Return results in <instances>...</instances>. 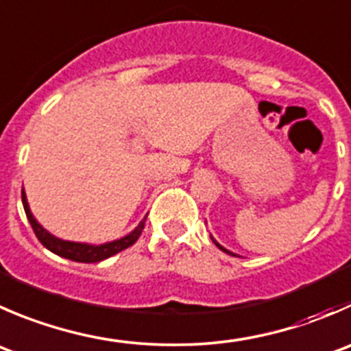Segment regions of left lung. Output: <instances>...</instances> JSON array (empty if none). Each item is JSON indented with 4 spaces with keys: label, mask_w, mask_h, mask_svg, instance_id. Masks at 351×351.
Wrapping results in <instances>:
<instances>
[{
    "label": "left lung",
    "mask_w": 351,
    "mask_h": 351,
    "mask_svg": "<svg viewBox=\"0 0 351 351\" xmlns=\"http://www.w3.org/2000/svg\"><path fill=\"white\" fill-rule=\"evenodd\" d=\"M213 241H214V243H216V247H217V248H221V250H223V252H226V254H230V255H234V254H233V252H230V250H226V248H224V247H221V245H219V243H217V241H216V240H213Z\"/></svg>",
    "instance_id": "1"
}]
</instances>
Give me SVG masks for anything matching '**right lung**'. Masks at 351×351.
<instances>
[{
	"mask_svg": "<svg viewBox=\"0 0 351 351\" xmlns=\"http://www.w3.org/2000/svg\"><path fill=\"white\" fill-rule=\"evenodd\" d=\"M22 204H23V209H25L27 219H29L37 240H39L47 250L60 255V257L70 258V261H75V262H87V264H89V262H101L104 261V258L111 257V255L118 254V252L125 250V248L132 247V245H134L135 241L138 240V237L142 234V230H144L145 226V219H147V216H145L132 233H128L127 237L120 238V240H114V241H110V243H103V245H87V243H77V241L61 240V238H56L54 234H51L49 231L44 230V228L37 223L36 217L32 216V213H30L29 204H27L25 192H23V190H22Z\"/></svg>",
	"mask_w": 351,
	"mask_h": 351,
	"instance_id": "1",
	"label": "right lung"
}]
</instances>
